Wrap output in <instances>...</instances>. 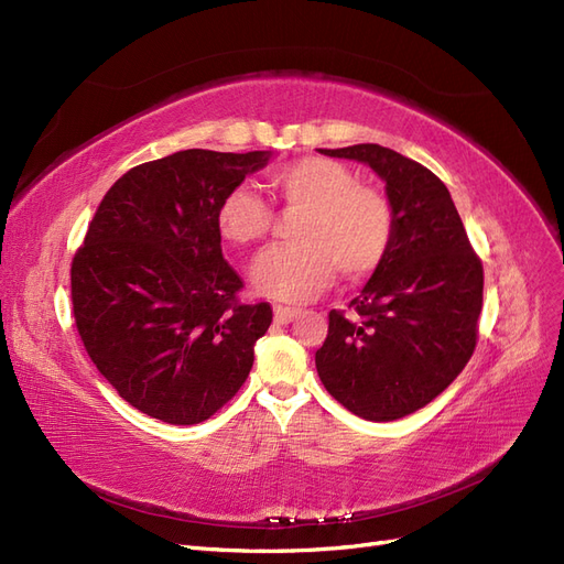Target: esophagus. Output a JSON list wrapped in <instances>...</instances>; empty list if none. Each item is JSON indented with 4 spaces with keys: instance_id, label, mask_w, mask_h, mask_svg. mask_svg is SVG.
<instances>
[{
    "instance_id": "34e87169",
    "label": "esophagus",
    "mask_w": 564,
    "mask_h": 564,
    "mask_svg": "<svg viewBox=\"0 0 564 564\" xmlns=\"http://www.w3.org/2000/svg\"><path fill=\"white\" fill-rule=\"evenodd\" d=\"M273 313H275V322H278V324H289V322H294V319L301 315L299 310L284 307V305H275Z\"/></svg>"
}]
</instances>
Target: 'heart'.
<instances>
[{
	"label": "heart",
	"mask_w": 564,
	"mask_h": 564,
	"mask_svg": "<svg viewBox=\"0 0 564 564\" xmlns=\"http://www.w3.org/2000/svg\"><path fill=\"white\" fill-rule=\"evenodd\" d=\"M280 203L299 212L291 221V245L265 249L249 270L259 296L305 303L334 282L364 280L384 261L394 236V215L380 191L357 184L352 170L338 161L305 156L270 174ZM217 232L232 247L259 242L270 209L249 186L228 191L217 207Z\"/></svg>",
	"instance_id": "obj_1"
}]
</instances>
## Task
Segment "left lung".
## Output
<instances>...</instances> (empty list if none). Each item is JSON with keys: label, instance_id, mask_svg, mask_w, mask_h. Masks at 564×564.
<instances>
[{"label": "left lung", "instance_id": "8db88e82", "mask_svg": "<svg viewBox=\"0 0 564 564\" xmlns=\"http://www.w3.org/2000/svg\"><path fill=\"white\" fill-rule=\"evenodd\" d=\"M317 151L371 167L394 215L384 261L349 301L352 317L328 313L317 373L349 413L399 420L448 390L471 359L482 265L451 191L432 170L380 144Z\"/></svg>", "mask_w": 564, "mask_h": 564}]
</instances>
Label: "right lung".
<instances>
[{"label":"right lung","mask_w":564,"mask_h":564,"mask_svg":"<svg viewBox=\"0 0 564 564\" xmlns=\"http://www.w3.org/2000/svg\"><path fill=\"white\" fill-rule=\"evenodd\" d=\"M273 151L186 149L132 167L97 207L72 261L84 347L132 408L198 424L236 397L268 303L240 305L242 280L221 254L217 207Z\"/></svg>","instance_id":"right-lung-1"}]
</instances>
